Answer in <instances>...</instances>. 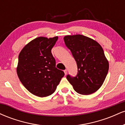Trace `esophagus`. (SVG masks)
Here are the masks:
<instances>
[{
    "label": "esophagus",
    "instance_id": "obj_1",
    "mask_svg": "<svg viewBox=\"0 0 125 125\" xmlns=\"http://www.w3.org/2000/svg\"><path fill=\"white\" fill-rule=\"evenodd\" d=\"M64 74H65V75H66L67 73V69L64 70Z\"/></svg>",
    "mask_w": 125,
    "mask_h": 125
}]
</instances>
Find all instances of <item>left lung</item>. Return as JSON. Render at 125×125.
I'll use <instances>...</instances> for the list:
<instances>
[{"label":"left lung","mask_w":125,"mask_h":125,"mask_svg":"<svg viewBox=\"0 0 125 125\" xmlns=\"http://www.w3.org/2000/svg\"><path fill=\"white\" fill-rule=\"evenodd\" d=\"M63 39L77 66L76 76L68 74L67 81L78 94H94L102 86L108 72L104 50L96 41L83 35H67Z\"/></svg>","instance_id":"8db88e82"}]
</instances>
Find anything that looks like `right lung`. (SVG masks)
Masks as SVG:
<instances>
[{
	"label": "right lung",
	"instance_id": "obj_1",
	"mask_svg": "<svg viewBox=\"0 0 125 125\" xmlns=\"http://www.w3.org/2000/svg\"><path fill=\"white\" fill-rule=\"evenodd\" d=\"M58 37H39L25 46L19 55L17 74L29 92L39 97L55 91L64 72L56 67L51 50Z\"/></svg>",
	"mask_w": 125,
	"mask_h": 125
}]
</instances>
